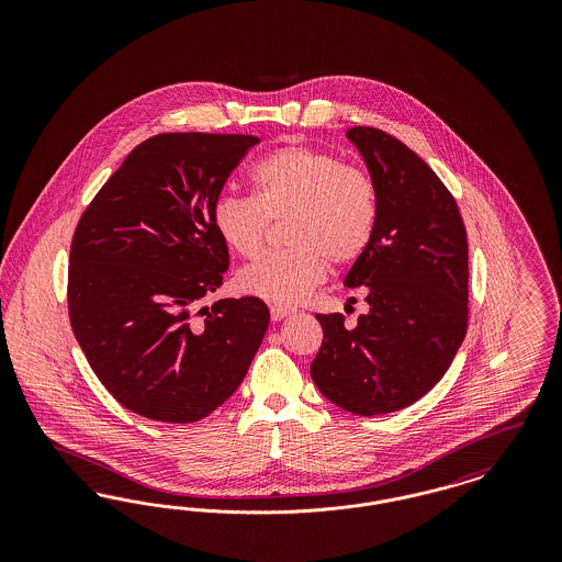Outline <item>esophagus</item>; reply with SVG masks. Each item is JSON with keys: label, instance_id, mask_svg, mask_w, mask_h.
Instances as JSON below:
<instances>
[{"label": "esophagus", "instance_id": "obj_1", "mask_svg": "<svg viewBox=\"0 0 562 562\" xmlns=\"http://www.w3.org/2000/svg\"><path fill=\"white\" fill-rule=\"evenodd\" d=\"M293 310L291 307H284V305H273L271 307V321H284L286 316H291Z\"/></svg>", "mask_w": 562, "mask_h": 562}]
</instances>
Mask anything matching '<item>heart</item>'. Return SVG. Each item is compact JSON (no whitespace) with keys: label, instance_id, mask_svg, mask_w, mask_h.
I'll list each match as a JSON object with an SVG mask.
<instances>
[{"label":"heart","instance_id":"heart-1","mask_svg":"<svg viewBox=\"0 0 562 562\" xmlns=\"http://www.w3.org/2000/svg\"><path fill=\"white\" fill-rule=\"evenodd\" d=\"M255 198L223 193L213 227L223 244L252 259L268 240L269 221L284 223V250L241 269V293L276 305L301 303L328 276V263L348 268L364 257L376 232L379 189L373 175L341 156L284 145L252 168Z\"/></svg>","mask_w":562,"mask_h":562}]
</instances>
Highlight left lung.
<instances>
[{
    "instance_id": "8db88e82",
    "label": "left lung",
    "mask_w": 562,
    "mask_h": 562,
    "mask_svg": "<svg viewBox=\"0 0 562 562\" xmlns=\"http://www.w3.org/2000/svg\"><path fill=\"white\" fill-rule=\"evenodd\" d=\"M379 189L373 241L346 286L367 293L353 328L341 314H316L324 330L312 362L322 394L371 417L411 406L442 379L468 330V238L451 191L398 138L356 126Z\"/></svg>"
}]
</instances>
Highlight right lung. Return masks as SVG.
I'll return each mask as SVG.
<instances>
[{
  "label": "right lung",
  "mask_w": 562,
  "mask_h": 562,
  "mask_svg": "<svg viewBox=\"0 0 562 562\" xmlns=\"http://www.w3.org/2000/svg\"><path fill=\"white\" fill-rule=\"evenodd\" d=\"M250 134L166 133L136 145L81 214L69 255V321L122 406L193 424L227 401L269 326L259 296L195 305L223 284L213 206Z\"/></svg>",
  "instance_id": "add662e5"
}]
</instances>
